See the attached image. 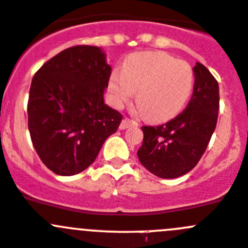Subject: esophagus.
<instances>
[{
    "mask_svg": "<svg viewBox=\"0 0 248 248\" xmlns=\"http://www.w3.org/2000/svg\"><path fill=\"white\" fill-rule=\"evenodd\" d=\"M136 125H138V122H135L133 119H129V118H125V119H123L122 123H120V129H126Z\"/></svg>",
    "mask_w": 248,
    "mask_h": 248,
    "instance_id": "1",
    "label": "esophagus"
}]
</instances>
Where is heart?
Masks as SVG:
<instances>
[{"instance_id":"heart-1","label":"heart","mask_w":248,"mask_h":248,"mask_svg":"<svg viewBox=\"0 0 248 248\" xmlns=\"http://www.w3.org/2000/svg\"><path fill=\"white\" fill-rule=\"evenodd\" d=\"M194 71L187 61L176 60L163 51H141L129 55L122 72L113 71L108 92L117 108L136 94V106L145 119L163 123L182 112L192 96Z\"/></svg>"}]
</instances>
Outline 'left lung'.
Returning a JSON list of instances; mask_svg holds the SVG:
<instances>
[{"label": "left lung", "instance_id": "left-lung-1", "mask_svg": "<svg viewBox=\"0 0 248 248\" xmlns=\"http://www.w3.org/2000/svg\"><path fill=\"white\" fill-rule=\"evenodd\" d=\"M193 96L181 114L157 126H142L138 157L160 178H177L199 162L217 128L219 85L203 63L194 66Z\"/></svg>", "mask_w": 248, "mask_h": 248}]
</instances>
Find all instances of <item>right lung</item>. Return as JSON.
I'll return each instance as SVG.
<instances>
[{
    "instance_id": "1",
    "label": "right lung",
    "mask_w": 248,
    "mask_h": 248,
    "mask_svg": "<svg viewBox=\"0 0 248 248\" xmlns=\"http://www.w3.org/2000/svg\"><path fill=\"white\" fill-rule=\"evenodd\" d=\"M112 69L102 50L67 47L47 60L31 79L28 129L36 154L60 176H74L92 165L123 115L104 104Z\"/></svg>"
}]
</instances>
